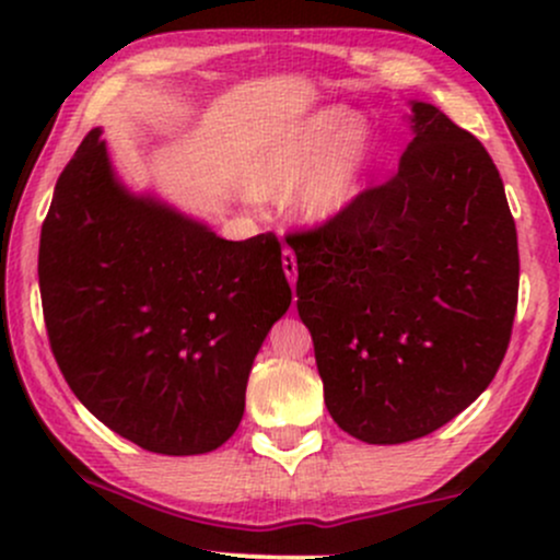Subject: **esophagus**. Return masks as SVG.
<instances>
[{"label": "esophagus", "mask_w": 560, "mask_h": 560, "mask_svg": "<svg viewBox=\"0 0 560 560\" xmlns=\"http://www.w3.org/2000/svg\"><path fill=\"white\" fill-rule=\"evenodd\" d=\"M281 266H284L289 284H294V281H298V258H294L292 249H284V253H281Z\"/></svg>", "instance_id": "34e87169"}]
</instances>
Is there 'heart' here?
<instances>
[{
    "label": "heart",
    "mask_w": 560,
    "mask_h": 560,
    "mask_svg": "<svg viewBox=\"0 0 560 560\" xmlns=\"http://www.w3.org/2000/svg\"><path fill=\"white\" fill-rule=\"evenodd\" d=\"M374 126L345 105L284 120L255 144L244 184L258 199L281 202L313 229L331 226L363 202L376 171Z\"/></svg>",
    "instance_id": "b5f03b06"
}]
</instances>
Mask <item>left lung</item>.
I'll return each instance as SVG.
<instances>
[{"mask_svg": "<svg viewBox=\"0 0 560 560\" xmlns=\"http://www.w3.org/2000/svg\"><path fill=\"white\" fill-rule=\"evenodd\" d=\"M387 184L289 236L331 419L369 445L445 427L490 387L518 300L516 223L481 141L429 102Z\"/></svg>", "mask_w": 560, "mask_h": 560, "instance_id": "8db88e82", "label": "left lung"}]
</instances>
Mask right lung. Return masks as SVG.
Instances as JSON below:
<instances>
[{
	"mask_svg": "<svg viewBox=\"0 0 560 560\" xmlns=\"http://www.w3.org/2000/svg\"><path fill=\"white\" fill-rule=\"evenodd\" d=\"M102 128L60 173L38 244L49 345L89 413L163 455L221 447L292 289L273 234L229 242L115 173Z\"/></svg>",
	"mask_w": 560,
	"mask_h": 560,
	"instance_id": "right-lung-1",
	"label": "right lung"
}]
</instances>
